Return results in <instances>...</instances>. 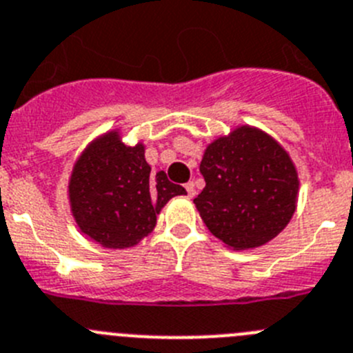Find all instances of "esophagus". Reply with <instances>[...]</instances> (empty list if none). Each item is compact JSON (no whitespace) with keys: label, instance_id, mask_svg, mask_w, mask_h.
I'll list each match as a JSON object with an SVG mask.
<instances>
[{"label":"esophagus","instance_id":"esophagus-1","mask_svg":"<svg viewBox=\"0 0 353 353\" xmlns=\"http://www.w3.org/2000/svg\"><path fill=\"white\" fill-rule=\"evenodd\" d=\"M185 190H187V196H189V198H194V196H196V185H194L192 182L185 183Z\"/></svg>","mask_w":353,"mask_h":353}]
</instances>
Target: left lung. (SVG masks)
Segmentation results:
<instances>
[{"label": "left lung", "mask_w": 353, "mask_h": 353, "mask_svg": "<svg viewBox=\"0 0 353 353\" xmlns=\"http://www.w3.org/2000/svg\"><path fill=\"white\" fill-rule=\"evenodd\" d=\"M205 189L194 205L206 228L236 250L273 240L289 224L299 189L292 161L273 138L240 128L206 148Z\"/></svg>", "instance_id": "8db88e82"}]
</instances>
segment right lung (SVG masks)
<instances>
[{
  "instance_id": "1",
  "label": "right lung",
  "mask_w": 353,
  "mask_h": 353,
  "mask_svg": "<svg viewBox=\"0 0 353 353\" xmlns=\"http://www.w3.org/2000/svg\"><path fill=\"white\" fill-rule=\"evenodd\" d=\"M150 171L143 147H125L117 132L90 145L70 182L71 212L80 231L106 248L137 245L152 231L161 208L187 194L164 171Z\"/></svg>"
}]
</instances>
